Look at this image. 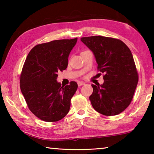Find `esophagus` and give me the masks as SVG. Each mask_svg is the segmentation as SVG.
Masks as SVG:
<instances>
[{
	"instance_id": "34e87169",
	"label": "esophagus",
	"mask_w": 154,
	"mask_h": 154,
	"mask_svg": "<svg viewBox=\"0 0 154 154\" xmlns=\"http://www.w3.org/2000/svg\"><path fill=\"white\" fill-rule=\"evenodd\" d=\"M77 84H78V86H82V85H85V83L82 82H78Z\"/></svg>"
}]
</instances>
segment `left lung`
Masks as SVG:
<instances>
[{
	"label": "left lung",
	"instance_id": "left-lung-1",
	"mask_svg": "<svg viewBox=\"0 0 154 154\" xmlns=\"http://www.w3.org/2000/svg\"><path fill=\"white\" fill-rule=\"evenodd\" d=\"M81 41L93 52L98 70L104 73L103 84L92 85L91 104L104 116L119 114L131 103L139 81L131 51L118 38L92 36Z\"/></svg>",
	"mask_w": 154,
	"mask_h": 154
}]
</instances>
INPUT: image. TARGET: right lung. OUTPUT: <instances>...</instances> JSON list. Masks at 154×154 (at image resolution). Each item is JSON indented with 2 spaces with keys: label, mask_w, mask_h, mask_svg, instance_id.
Masks as SVG:
<instances>
[{
  "label": "right lung",
  "mask_w": 154,
  "mask_h": 154,
  "mask_svg": "<svg viewBox=\"0 0 154 154\" xmlns=\"http://www.w3.org/2000/svg\"><path fill=\"white\" fill-rule=\"evenodd\" d=\"M72 39L38 44L26 57L20 75V89L30 111L45 122L60 120L69 113L77 83L66 86L57 82L58 72L68 66L69 54L77 43Z\"/></svg>",
  "instance_id": "right-lung-1"
}]
</instances>
